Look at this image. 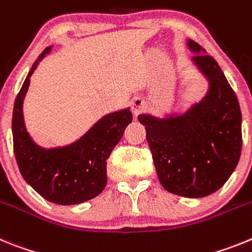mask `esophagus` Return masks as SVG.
<instances>
[{"label":"esophagus","instance_id":"obj_1","mask_svg":"<svg viewBox=\"0 0 252 252\" xmlns=\"http://www.w3.org/2000/svg\"><path fill=\"white\" fill-rule=\"evenodd\" d=\"M144 109V100L141 97H135L132 101V111L134 115H138L142 110Z\"/></svg>","mask_w":252,"mask_h":252}]
</instances>
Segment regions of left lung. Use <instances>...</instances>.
I'll return each mask as SVG.
<instances>
[{
	"label": "left lung",
	"instance_id": "8db88e82",
	"mask_svg": "<svg viewBox=\"0 0 252 252\" xmlns=\"http://www.w3.org/2000/svg\"><path fill=\"white\" fill-rule=\"evenodd\" d=\"M192 63L209 82L208 93L185 113L165 118L141 114L157 176L168 192L203 198L224 185L240 159L241 110L213 57L189 39Z\"/></svg>",
	"mask_w": 252,
	"mask_h": 252
}]
</instances>
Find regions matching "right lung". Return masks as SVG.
Returning a JSON list of instances; mask_svg holds the SVG:
<instances>
[{
  "label": "right lung",
  "instance_id": "1",
  "mask_svg": "<svg viewBox=\"0 0 252 252\" xmlns=\"http://www.w3.org/2000/svg\"><path fill=\"white\" fill-rule=\"evenodd\" d=\"M52 47L34 62L17 94L12 114L14 152L24 180L47 200L61 205L80 204L95 198L106 185V159L132 123L129 108L106 114L80 139L63 147L44 148L26 130L23 104L30 77Z\"/></svg>",
  "mask_w": 252,
  "mask_h": 252
}]
</instances>
